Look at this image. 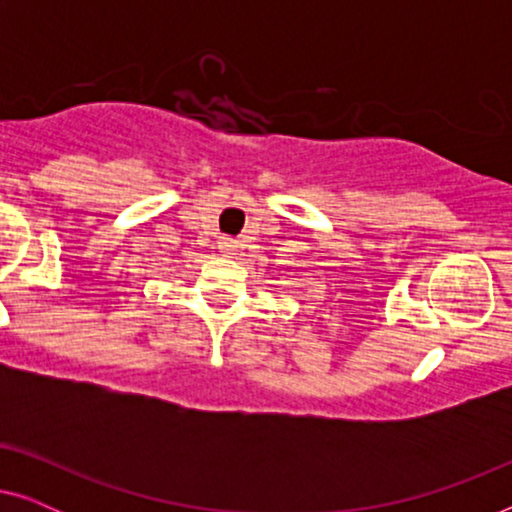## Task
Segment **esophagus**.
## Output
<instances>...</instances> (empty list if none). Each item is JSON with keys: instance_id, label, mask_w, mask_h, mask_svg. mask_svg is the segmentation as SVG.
<instances>
[{"instance_id": "obj_1", "label": "esophagus", "mask_w": 512, "mask_h": 512, "mask_svg": "<svg viewBox=\"0 0 512 512\" xmlns=\"http://www.w3.org/2000/svg\"><path fill=\"white\" fill-rule=\"evenodd\" d=\"M235 247H237V242L233 240V237H221L219 240V249L223 251V254H233Z\"/></svg>"}]
</instances>
